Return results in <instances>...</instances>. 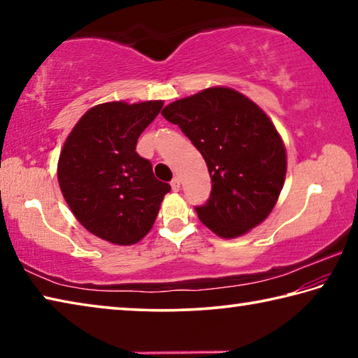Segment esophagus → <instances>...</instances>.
<instances>
[{
  "label": "esophagus",
  "mask_w": 358,
  "mask_h": 358,
  "mask_svg": "<svg viewBox=\"0 0 358 358\" xmlns=\"http://www.w3.org/2000/svg\"><path fill=\"white\" fill-rule=\"evenodd\" d=\"M171 186H172V191H180V178L178 177H173L171 181Z\"/></svg>",
  "instance_id": "34e87169"
}]
</instances>
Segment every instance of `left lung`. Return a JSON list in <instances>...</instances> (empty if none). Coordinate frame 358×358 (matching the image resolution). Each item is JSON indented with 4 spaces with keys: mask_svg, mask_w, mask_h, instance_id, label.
Segmentation results:
<instances>
[{
    "mask_svg": "<svg viewBox=\"0 0 358 358\" xmlns=\"http://www.w3.org/2000/svg\"><path fill=\"white\" fill-rule=\"evenodd\" d=\"M161 113L207 162L211 192L196 207L199 220L222 238L240 237L262 222L286 178L284 143L262 108L235 90L215 87Z\"/></svg>",
    "mask_w": 358,
    "mask_h": 358,
    "instance_id": "8db88e82",
    "label": "left lung"
}]
</instances>
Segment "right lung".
I'll use <instances>...</instances> for the list:
<instances>
[{
    "mask_svg": "<svg viewBox=\"0 0 358 358\" xmlns=\"http://www.w3.org/2000/svg\"><path fill=\"white\" fill-rule=\"evenodd\" d=\"M162 101L106 102L83 115L66 138L58 183L77 221L96 237L132 245L153 227L171 185L136 151Z\"/></svg>",
    "mask_w": 358,
    "mask_h": 358,
    "instance_id": "right-lung-1",
    "label": "right lung"
}]
</instances>
